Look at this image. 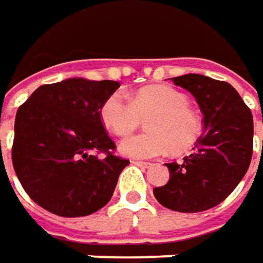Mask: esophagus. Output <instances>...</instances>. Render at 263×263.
<instances>
[{"label":"esophagus","mask_w":263,"mask_h":263,"mask_svg":"<svg viewBox=\"0 0 263 263\" xmlns=\"http://www.w3.org/2000/svg\"><path fill=\"white\" fill-rule=\"evenodd\" d=\"M133 164H136V165H140V167H151V162H145V161H137V159H133L132 161Z\"/></svg>","instance_id":"1"}]
</instances>
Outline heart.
Returning a JSON list of instances; mask_svg holds the SVG:
<instances>
[{
    "label": "heart",
    "instance_id": "heart-1",
    "mask_svg": "<svg viewBox=\"0 0 263 263\" xmlns=\"http://www.w3.org/2000/svg\"><path fill=\"white\" fill-rule=\"evenodd\" d=\"M102 124L117 136H126L146 120L149 132L120 142V152L135 159H151L170 151L183 154L202 136L200 114L189 105L186 93L173 86L149 85L137 89L127 99L114 92L99 109Z\"/></svg>",
    "mask_w": 263,
    "mask_h": 263
}]
</instances>
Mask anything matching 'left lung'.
Segmentation results:
<instances>
[{
  "label": "left lung",
  "instance_id": "obj_1",
  "mask_svg": "<svg viewBox=\"0 0 263 263\" xmlns=\"http://www.w3.org/2000/svg\"><path fill=\"white\" fill-rule=\"evenodd\" d=\"M196 98L203 114L202 135L189 157L165 164L170 181L155 187L162 206L177 212H202L219 205L237 187L253 154V117L227 82L202 74L173 77Z\"/></svg>",
  "mask_w": 263,
  "mask_h": 263
}]
</instances>
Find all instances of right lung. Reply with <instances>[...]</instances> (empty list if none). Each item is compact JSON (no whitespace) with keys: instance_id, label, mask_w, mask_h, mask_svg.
<instances>
[{"instance_id":"add662e5","label":"right lung","mask_w":263,"mask_h":263,"mask_svg":"<svg viewBox=\"0 0 263 263\" xmlns=\"http://www.w3.org/2000/svg\"><path fill=\"white\" fill-rule=\"evenodd\" d=\"M114 80L67 79L36 89L15 114L11 159L25 192L60 217L90 215L112 197L130 164L114 155L99 109Z\"/></svg>"}]
</instances>
